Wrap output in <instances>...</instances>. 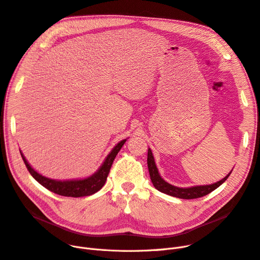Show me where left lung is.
I'll return each mask as SVG.
<instances>
[{
    "label": "left lung",
    "instance_id": "obj_1",
    "mask_svg": "<svg viewBox=\"0 0 260 260\" xmlns=\"http://www.w3.org/2000/svg\"><path fill=\"white\" fill-rule=\"evenodd\" d=\"M147 166H148V170H149V176H150V180L154 186L155 189H158L159 191L166 193L168 196L175 197V198H179V199H184V200H191V199H198V198H202L204 196L209 194L210 192H212L213 190H215L217 187H219L224 181H226L230 174L232 172V170L229 172V175H227L222 180L211 184V185H203V186H193V187H188V188H181V187H177L174 185H170L169 183L165 182L161 176L159 175V171L157 166H155L154 163V159L153 155L151 152V149L148 148V152H147Z\"/></svg>",
    "mask_w": 260,
    "mask_h": 260
}]
</instances>
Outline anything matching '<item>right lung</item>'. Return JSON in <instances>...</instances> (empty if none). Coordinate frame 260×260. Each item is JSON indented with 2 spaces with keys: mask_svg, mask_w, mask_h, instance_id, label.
I'll return each mask as SVG.
<instances>
[{
  "mask_svg": "<svg viewBox=\"0 0 260 260\" xmlns=\"http://www.w3.org/2000/svg\"><path fill=\"white\" fill-rule=\"evenodd\" d=\"M126 139L120 141L108 154L105 162L102 163L100 168L93 174L92 176L80 179V180H67V181H60V180H52L49 178H46L39 174L38 171L34 170L30 164L27 162L24 154L21 152V155L23 158V161L30 172V175L36 179L41 185H43L45 188H47L50 191L54 192L56 194L62 196V197H71V198H80V197H88L92 196L98 190L102 188V186L106 184L107 178L109 176L110 169L112 167V164L116 158L117 153L121 149L125 143Z\"/></svg>",
  "mask_w": 260,
  "mask_h": 260,
  "instance_id": "add662e5",
  "label": "right lung"
}]
</instances>
